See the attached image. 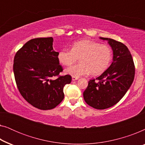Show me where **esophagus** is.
<instances>
[{
    "mask_svg": "<svg viewBox=\"0 0 145 145\" xmlns=\"http://www.w3.org/2000/svg\"><path fill=\"white\" fill-rule=\"evenodd\" d=\"M78 77H74V76L72 77V81L76 80H78Z\"/></svg>",
    "mask_w": 145,
    "mask_h": 145,
    "instance_id": "esophagus-1",
    "label": "esophagus"
}]
</instances>
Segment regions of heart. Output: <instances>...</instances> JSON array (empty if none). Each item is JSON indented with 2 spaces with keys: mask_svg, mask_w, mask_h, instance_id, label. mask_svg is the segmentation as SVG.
<instances>
[{
  "mask_svg": "<svg viewBox=\"0 0 145 145\" xmlns=\"http://www.w3.org/2000/svg\"><path fill=\"white\" fill-rule=\"evenodd\" d=\"M78 58L80 63L67 69L66 74L78 78L90 73L99 75L110 66L112 50L108 45L90 39H82L73 43L71 49H63L57 54V59L63 66L72 65Z\"/></svg>",
  "mask_w": 145,
  "mask_h": 145,
  "instance_id": "b5f03b06",
  "label": "heart"
}]
</instances>
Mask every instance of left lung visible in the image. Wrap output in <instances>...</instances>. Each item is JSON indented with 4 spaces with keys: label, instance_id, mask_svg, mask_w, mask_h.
<instances>
[{
    "label": "left lung",
    "instance_id": "8db88e82",
    "mask_svg": "<svg viewBox=\"0 0 145 145\" xmlns=\"http://www.w3.org/2000/svg\"><path fill=\"white\" fill-rule=\"evenodd\" d=\"M107 40L113 50V62L96 79L88 81L83 93L86 104L98 110H104L116 104L127 92L135 77V65L131 54L123 43L113 39Z\"/></svg>",
    "mask_w": 145,
    "mask_h": 145
}]
</instances>
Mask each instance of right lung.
Wrapping results in <instances>:
<instances>
[{
	"label": "right lung",
	"instance_id": "add662e5",
	"mask_svg": "<svg viewBox=\"0 0 145 145\" xmlns=\"http://www.w3.org/2000/svg\"><path fill=\"white\" fill-rule=\"evenodd\" d=\"M53 41L51 37L31 39L14 59V74L20 93L31 106L42 110L58 106L64 98V86L72 80L69 74L51 79L63 71Z\"/></svg>",
	"mask_w": 145,
	"mask_h": 145
}]
</instances>
